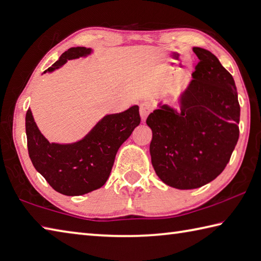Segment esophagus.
<instances>
[{
  "label": "esophagus",
  "instance_id": "1",
  "mask_svg": "<svg viewBox=\"0 0 261 261\" xmlns=\"http://www.w3.org/2000/svg\"><path fill=\"white\" fill-rule=\"evenodd\" d=\"M152 111V105L149 101H143L140 105V115L142 118V121H145L146 117L149 116L150 112Z\"/></svg>",
  "mask_w": 261,
  "mask_h": 261
}]
</instances>
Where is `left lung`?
I'll return each mask as SVG.
<instances>
[{"instance_id": "8db88e82", "label": "left lung", "mask_w": 261, "mask_h": 261, "mask_svg": "<svg viewBox=\"0 0 261 261\" xmlns=\"http://www.w3.org/2000/svg\"><path fill=\"white\" fill-rule=\"evenodd\" d=\"M193 51L200 61L180 95V110L159 103L146 119L152 166L165 184L179 190L201 188L222 174L240 135L233 76L210 51Z\"/></svg>"}]
</instances>
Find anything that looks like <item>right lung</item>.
Here are the masks:
<instances>
[{"mask_svg": "<svg viewBox=\"0 0 261 261\" xmlns=\"http://www.w3.org/2000/svg\"><path fill=\"white\" fill-rule=\"evenodd\" d=\"M91 48L71 47L44 72L53 71L68 60L85 57ZM141 122L139 107L108 115L84 139L71 144L50 143L42 135L31 109L26 114L28 154L35 169L53 190L65 195H83L100 189L109 178L117 151Z\"/></svg>", "mask_w": 261, "mask_h": 261, "instance_id": "obj_1", "label": "right lung"}]
</instances>
